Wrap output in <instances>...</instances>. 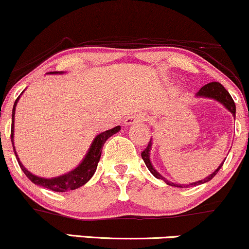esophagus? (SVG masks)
Wrapping results in <instances>:
<instances>
[{"label":"esophagus","instance_id":"obj_1","mask_svg":"<svg viewBox=\"0 0 249 249\" xmlns=\"http://www.w3.org/2000/svg\"><path fill=\"white\" fill-rule=\"evenodd\" d=\"M145 120V116L142 115V114H131V115L128 116L127 119L124 120V124L129 125L137 124V122H142Z\"/></svg>","mask_w":249,"mask_h":249}]
</instances>
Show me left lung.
Segmentation results:
<instances>
[{
  "label": "left lung",
  "instance_id": "obj_1",
  "mask_svg": "<svg viewBox=\"0 0 249 249\" xmlns=\"http://www.w3.org/2000/svg\"><path fill=\"white\" fill-rule=\"evenodd\" d=\"M196 95L199 96V98L214 99V100H217V101L220 102V104H223L224 106L226 107L227 109H229L230 112L235 116V104H234V101H233L232 96H231L230 93L227 92L226 89H225V87L220 83H217V81H213V83H210V84L205 85V86L201 87V89H199V92H198ZM151 145H153V142H151V139H150V141H149L147 148H145L144 150H143L142 153H141L142 160H144L145 165H147V168L149 169V171H150L155 177L159 178V179L164 180V182L168 184V185L177 186V188H188V186H196V185H199V184H204V183L209 182V180H211L212 178L214 177L215 175H217V172L220 170V168H221V166H223L224 162H225V160H224V162L218 166L217 170L213 172V174L210 175V176H207L206 178H204L203 180H198V182L191 183V184H189V185H184V184H175V183L169 182V180H166L165 178L162 176V175H160L159 172H157L154 169V166H153V164H151V162H150Z\"/></svg>",
  "mask_w": 249,
  "mask_h": 249
}]
</instances>
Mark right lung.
I'll use <instances>...</instances> for the list:
<instances>
[{
	"label": "right lung",
	"mask_w": 249,
	"mask_h": 249,
	"mask_svg": "<svg viewBox=\"0 0 249 249\" xmlns=\"http://www.w3.org/2000/svg\"><path fill=\"white\" fill-rule=\"evenodd\" d=\"M52 74H55V73H63V72H50ZM19 100V96L16 99L14 104V108H13V121H11V142H13V148L15 151V155H16L17 162L22 169L23 172L25 174V176L31 180L32 183L36 184V185L43 186V188L52 190V191L55 192H65V191H70V190H75L80 186H83L86 184L89 180L92 178L93 175L96 170V166H98L99 160H100V156H101V150L102 147H104L105 142L109 139L110 136L116 134L118 131L121 129L120 125H116V127L112 128V129L104 131V133L99 134L96 135V137L93 140L92 144L87 151L86 156L83 160V162L79 164L77 168L73 169L72 171L67 172L65 175H61V176L58 177H53V178H43V177H38L36 175L31 174L30 171H28L24 168V165L22 164L18 156H17L16 150H15L14 147V119H15V109H16V105Z\"/></svg>",
	"instance_id": "add662e5"
}]
</instances>
